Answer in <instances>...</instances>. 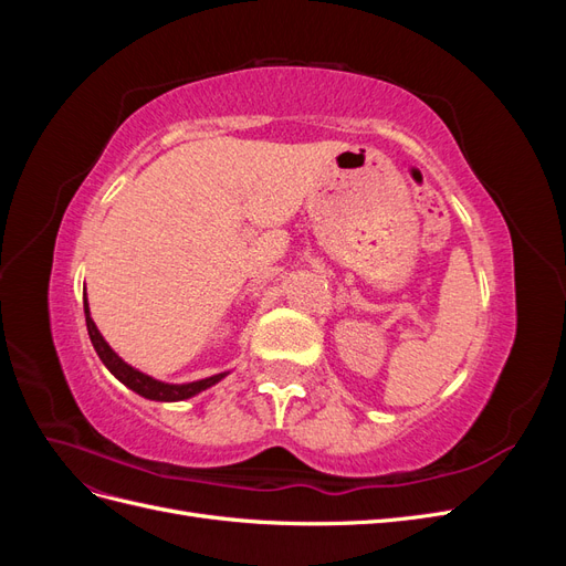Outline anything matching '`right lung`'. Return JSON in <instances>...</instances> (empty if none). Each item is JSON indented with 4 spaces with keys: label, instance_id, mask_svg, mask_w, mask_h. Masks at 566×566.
<instances>
[{
    "label": "right lung",
    "instance_id": "1",
    "mask_svg": "<svg viewBox=\"0 0 566 566\" xmlns=\"http://www.w3.org/2000/svg\"><path fill=\"white\" fill-rule=\"evenodd\" d=\"M84 316H87V331H90L92 345H94L101 361L106 364V368L115 375L119 382L127 385L136 394H142V397H146V399H153V401H181V399H188V397H196L198 391L208 389V387H212L214 382H219L221 378H224V373H219V375H212V378H205V380H198V382H188V385H167V382H160V380H153V378H148V375H144L139 370H134L132 366H127L123 358H119L108 347V342L101 337V333L96 331V325H94V321L90 316L87 297H84Z\"/></svg>",
    "mask_w": 566,
    "mask_h": 566
}]
</instances>
